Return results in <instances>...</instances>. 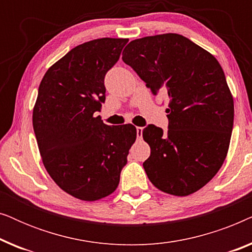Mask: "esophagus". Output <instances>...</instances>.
<instances>
[{
    "mask_svg": "<svg viewBox=\"0 0 252 252\" xmlns=\"http://www.w3.org/2000/svg\"><path fill=\"white\" fill-rule=\"evenodd\" d=\"M142 133H143V128H142V127H136V135H137V139H141V137H142Z\"/></svg>",
    "mask_w": 252,
    "mask_h": 252,
    "instance_id": "obj_1",
    "label": "esophagus"
}]
</instances>
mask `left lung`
<instances>
[{
    "mask_svg": "<svg viewBox=\"0 0 252 252\" xmlns=\"http://www.w3.org/2000/svg\"><path fill=\"white\" fill-rule=\"evenodd\" d=\"M123 61L154 95L168 96V128L148 125L144 171L155 187L187 196L208 184L223 164L234 123V101L219 62L175 33L130 41Z\"/></svg>",
    "mask_w": 252,
    "mask_h": 252,
    "instance_id": "left-lung-1",
    "label": "left lung"
}]
</instances>
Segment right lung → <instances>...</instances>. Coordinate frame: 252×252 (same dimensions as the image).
Masks as SVG:
<instances>
[{"label":"right lung","instance_id":"obj_1","mask_svg":"<svg viewBox=\"0 0 252 252\" xmlns=\"http://www.w3.org/2000/svg\"><path fill=\"white\" fill-rule=\"evenodd\" d=\"M128 39L79 44L48 68L33 109V128L44 167L58 187L97 201L118 187L135 142L132 124L109 126L95 117L105 101L104 78Z\"/></svg>","mask_w":252,"mask_h":252}]
</instances>
